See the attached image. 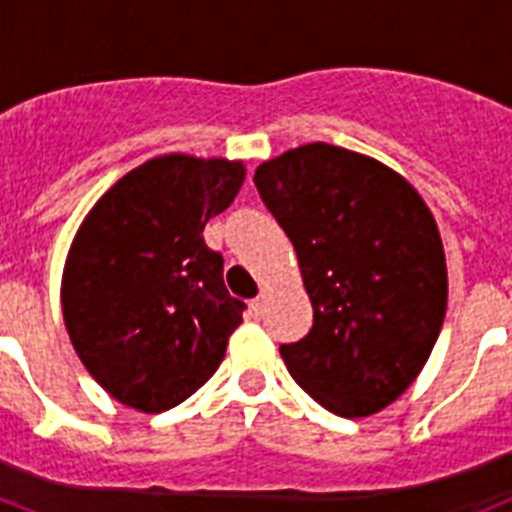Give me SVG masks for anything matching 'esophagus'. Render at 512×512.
Wrapping results in <instances>:
<instances>
[{"label": "esophagus", "instance_id": "obj_1", "mask_svg": "<svg viewBox=\"0 0 512 512\" xmlns=\"http://www.w3.org/2000/svg\"><path fill=\"white\" fill-rule=\"evenodd\" d=\"M265 302H268V291H260V294H257L255 299H252V309H255L257 315H260V312H263V309H265Z\"/></svg>", "mask_w": 512, "mask_h": 512}]
</instances>
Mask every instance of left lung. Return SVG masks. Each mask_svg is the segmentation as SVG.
Returning a JSON list of instances; mask_svg holds the SVG:
<instances>
[{"instance_id": "8db88e82", "label": "left lung", "mask_w": 512, "mask_h": 512, "mask_svg": "<svg viewBox=\"0 0 512 512\" xmlns=\"http://www.w3.org/2000/svg\"><path fill=\"white\" fill-rule=\"evenodd\" d=\"M255 187L299 257L315 309L283 343L286 369L322 409L382 411L427 364L448 307V268L422 195L375 158L309 143L260 163Z\"/></svg>"}]
</instances>
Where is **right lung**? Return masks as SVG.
<instances>
[{
	"label": "right lung",
	"instance_id": "add662e5",
	"mask_svg": "<svg viewBox=\"0 0 512 512\" xmlns=\"http://www.w3.org/2000/svg\"><path fill=\"white\" fill-rule=\"evenodd\" d=\"M244 174L226 158H150L80 223L62 273L64 325L93 380L124 406L174 409L223 362L244 302L203 229Z\"/></svg>",
	"mask_w": 512,
	"mask_h": 512
}]
</instances>
